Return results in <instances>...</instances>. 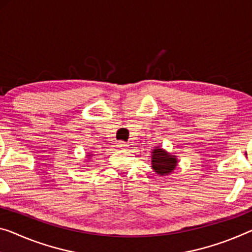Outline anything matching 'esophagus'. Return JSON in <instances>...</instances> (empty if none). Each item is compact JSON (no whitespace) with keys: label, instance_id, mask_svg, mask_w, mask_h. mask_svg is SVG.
<instances>
[{"label":"esophagus","instance_id":"obj_1","mask_svg":"<svg viewBox=\"0 0 252 252\" xmlns=\"http://www.w3.org/2000/svg\"><path fill=\"white\" fill-rule=\"evenodd\" d=\"M126 146H127V144L125 142H123V141H121V142H118L117 143V148L118 149H121V150H125L126 149Z\"/></svg>","mask_w":252,"mask_h":252}]
</instances>
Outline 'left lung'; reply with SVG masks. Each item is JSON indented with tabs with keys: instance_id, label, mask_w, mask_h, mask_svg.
Masks as SVG:
<instances>
[{
	"instance_id": "1",
	"label": "left lung",
	"mask_w": 252,
	"mask_h": 252,
	"mask_svg": "<svg viewBox=\"0 0 252 252\" xmlns=\"http://www.w3.org/2000/svg\"><path fill=\"white\" fill-rule=\"evenodd\" d=\"M151 156V165H152L153 171L160 177L170 175L175 171L178 166L177 156L166 152L161 146H157L152 151Z\"/></svg>"
}]
</instances>
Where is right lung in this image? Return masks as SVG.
Here are the masks:
<instances>
[{
  "instance_id": "right-lung-1",
  "label": "right lung",
  "mask_w": 252,
  "mask_h": 252,
  "mask_svg": "<svg viewBox=\"0 0 252 252\" xmlns=\"http://www.w3.org/2000/svg\"><path fill=\"white\" fill-rule=\"evenodd\" d=\"M94 156V154H92V152L87 153V160H89V158H91Z\"/></svg>"
}]
</instances>
